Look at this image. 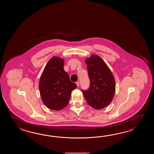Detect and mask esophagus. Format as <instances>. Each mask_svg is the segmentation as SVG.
Wrapping results in <instances>:
<instances>
[{
  "instance_id": "1",
  "label": "esophagus",
  "mask_w": 154,
  "mask_h": 154,
  "mask_svg": "<svg viewBox=\"0 0 154 154\" xmlns=\"http://www.w3.org/2000/svg\"><path fill=\"white\" fill-rule=\"evenodd\" d=\"M76 85H77V86L79 87V86H80V82H76Z\"/></svg>"
}]
</instances>
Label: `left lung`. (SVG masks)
Listing matches in <instances>:
<instances>
[{
  "label": "left lung",
  "mask_w": 154,
  "mask_h": 154,
  "mask_svg": "<svg viewBox=\"0 0 154 154\" xmlns=\"http://www.w3.org/2000/svg\"><path fill=\"white\" fill-rule=\"evenodd\" d=\"M85 62L90 85L88 90L82 92L88 105L101 109L107 106L114 97L115 78L108 66L97 55H92Z\"/></svg>",
  "instance_id": "8db88e82"
}]
</instances>
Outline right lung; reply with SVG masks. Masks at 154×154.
I'll return each mask as SVG.
<instances>
[{"label": "right lung", "mask_w": 154, "mask_h": 154, "mask_svg": "<svg viewBox=\"0 0 154 154\" xmlns=\"http://www.w3.org/2000/svg\"><path fill=\"white\" fill-rule=\"evenodd\" d=\"M64 59L53 57L47 63L39 83L40 95L48 108L59 111L66 107L76 88L64 70Z\"/></svg>", "instance_id": "1"}]
</instances>
